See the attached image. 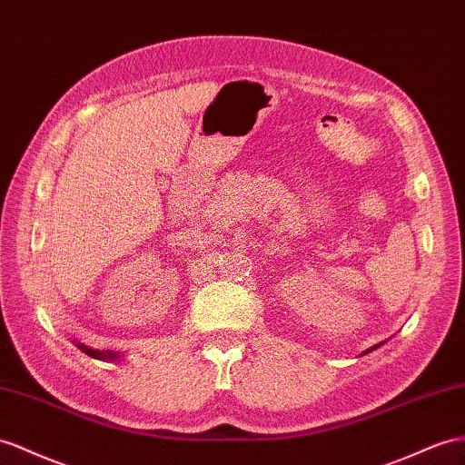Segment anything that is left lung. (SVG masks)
Segmentation results:
<instances>
[{
  "mask_svg": "<svg viewBox=\"0 0 465 465\" xmlns=\"http://www.w3.org/2000/svg\"><path fill=\"white\" fill-rule=\"evenodd\" d=\"M379 346H383V341H381V343H375V346L373 348H369V350H365L361 355H365V353H369V351H373V350H377Z\"/></svg>",
  "mask_w": 465,
  "mask_h": 465,
  "instance_id": "8db88e82",
  "label": "left lung"
}]
</instances>
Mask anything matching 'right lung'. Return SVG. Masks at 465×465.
<instances>
[{
	"label": "right lung",
	"instance_id": "1",
	"mask_svg": "<svg viewBox=\"0 0 465 465\" xmlns=\"http://www.w3.org/2000/svg\"><path fill=\"white\" fill-rule=\"evenodd\" d=\"M74 346H76L82 353H86V355L94 357V360H102V361H115V360H122V353H119V351H110V350H94V348L86 346V343L76 341V340H74Z\"/></svg>",
	"mask_w": 465,
	"mask_h": 465
}]
</instances>
